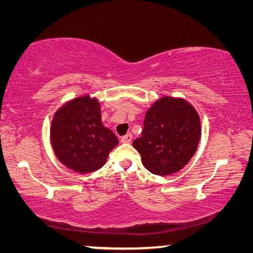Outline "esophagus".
Here are the masks:
<instances>
[{"instance_id":"esophagus-1","label":"esophagus","mask_w":253,"mask_h":253,"mask_svg":"<svg viewBox=\"0 0 253 253\" xmlns=\"http://www.w3.org/2000/svg\"><path fill=\"white\" fill-rule=\"evenodd\" d=\"M131 138H132V135L131 134H126L125 136L122 137V142L123 143H130Z\"/></svg>"}]
</instances>
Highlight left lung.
Here are the masks:
<instances>
[{
	"mask_svg": "<svg viewBox=\"0 0 253 253\" xmlns=\"http://www.w3.org/2000/svg\"><path fill=\"white\" fill-rule=\"evenodd\" d=\"M201 122L198 111L183 98L161 97L149 107L142 136L132 142L144 168L166 176L181 170L198 149Z\"/></svg>",
	"mask_w": 253,
	"mask_h": 253,
	"instance_id": "8db88e82",
	"label": "left lung"
}]
</instances>
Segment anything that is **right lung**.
<instances>
[{
    "instance_id": "right-lung-1",
    "label": "right lung",
    "mask_w": 253,
    "mask_h": 253,
    "mask_svg": "<svg viewBox=\"0 0 253 253\" xmlns=\"http://www.w3.org/2000/svg\"><path fill=\"white\" fill-rule=\"evenodd\" d=\"M50 142L59 162L80 174L101 169L119 143L102 125L99 101L89 95L74 98L55 111Z\"/></svg>"
}]
</instances>
